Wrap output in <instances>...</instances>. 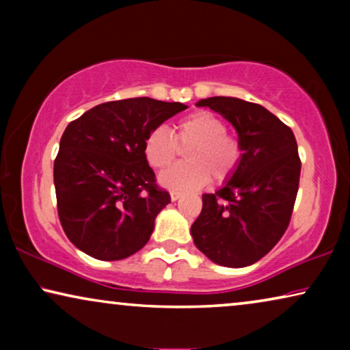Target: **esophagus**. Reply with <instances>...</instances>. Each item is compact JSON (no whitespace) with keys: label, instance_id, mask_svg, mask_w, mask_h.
Masks as SVG:
<instances>
[{"label":"esophagus","instance_id":"obj_1","mask_svg":"<svg viewBox=\"0 0 350 350\" xmlns=\"http://www.w3.org/2000/svg\"><path fill=\"white\" fill-rule=\"evenodd\" d=\"M181 193H178V191H170V199L172 200H178V199H181Z\"/></svg>","mask_w":350,"mask_h":350}]
</instances>
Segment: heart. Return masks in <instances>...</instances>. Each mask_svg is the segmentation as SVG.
Returning <instances> with one entry per match:
<instances>
[{"mask_svg":"<svg viewBox=\"0 0 350 350\" xmlns=\"http://www.w3.org/2000/svg\"><path fill=\"white\" fill-rule=\"evenodd\" d=\"M186 164L176 165L161 176V183L174 191H194L212 178L221 185L231 180L242 162V143L228 132L226 122L217 114L199 109L181 118L172 129H152L143 142V156L156 172L175 164L180 148H188Z\"/></svg>","mask_w":350,"mask_h":350,"instance_id":"obj_1","label":"heart"}]
</instances>
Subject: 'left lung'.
I'll return each instance as SVG.
<instances>
[{
	"mask_svg": "<svg viewBox=\"0 0 350 350\" xmlns=\"http://www.w3.org/2000/svg\"><path fill=\"white\" fill-rule=\"evenodd\" d=\"M198 107H208L236 127L243 156L221 189L202 196L191 234L217 265L250 266L274 248L290 224L301 174L296 138L258 103L210 97Z\"/></svg>",
	"mask_w": 350,
	"mask_h": 350,
	"instance_id": "1",
	"label": "left lung"
}]
</instances>
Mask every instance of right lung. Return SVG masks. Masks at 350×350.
Here are the masks:
<instances>
[{"instance_id":"add662e5","label":"right lung","mask_w":350,"mask_h":350,"mask_svg":"<svg viewBox=\"0 0 350 350\" xmlns=\"http://www.w3.org/2000/svg\"><path fill=\"white\" fill-rule=\"evenodd\" d=\"M186 108L148 97L114 100L66 126L54 161L57 212L79 250L116 261L146 245L170 194L156 183L143 142Z\"/></svg>"}]
</instances>
